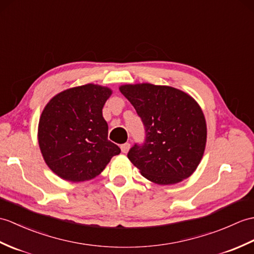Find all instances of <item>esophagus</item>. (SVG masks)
Returning a JSON list of instances; mask_svg holds the SVG:
<instances>
[{
  "instance_id": "obj_1",
  "label": "esophagus",
  "mask_w": 254,
  "mask_h": 254,
  "mask_svg": "<svg viewBox=\"0 0 254 254\" xmlns=\"http://www.w3.org/2000/svg\"><path fill=\"white\" fill-rule=\"evenodd\" d=\"M129 143H125V144H122L121 146H120V148H121V151L123 152V154H127V152L128 151V149H129Z\"/></svg>"
}]
</instances>
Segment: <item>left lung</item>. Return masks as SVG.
Here are the masks:
<instances>
[{
    "label": "left lung",
    "mask_w": 254,
    "mask_h": 254,
    "mask_svg": "<svg viewBox=\"0 0 254 254\" xmlns=\"http://www.w3.org/2000/svg\"><path fill=\"white\" fill-rule=\"evenodd\" d=\"M120 92L145 127V141L127 158L141 175L159 185L180 183L194 172L203 156L207 125L201 108L178 88L149 83L126 84Z\"/></svg>",
    "instance_id": "left-lung-1"
}]
</instances>
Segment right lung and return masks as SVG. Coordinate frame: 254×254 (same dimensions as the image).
<instances>
[{
    "instance_id": "add662e5",
    "label": "right lung",
    "mask_w": 254,
    "mask_h": 254,
    "mask_svg": "<svg viewBox=\"0 0 254 254\" xmlns=\"http://www.w3.org/2000/svg\"><path fill=\"white\" fill-rule=\"evenodd\" d=\"M113 91L97 84L68 88L40 117L38 139L49 168L63 180L84 182L102 173L120 148L108 139L103 107Z\"/></svg>"
}]
</instances>
